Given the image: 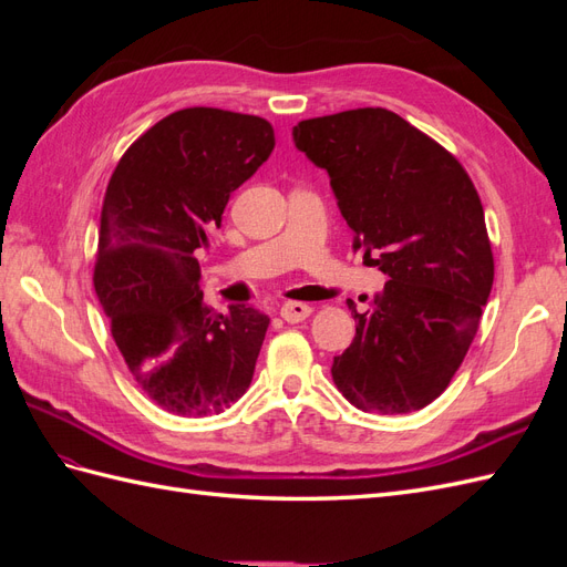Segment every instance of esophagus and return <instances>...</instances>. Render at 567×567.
Instances as JSON below:
<instances>
[{"mask_svg": "<svg viewBox=\"0 0 567 567\" xmlns=\"http://www.w3.org/2000/svg\"><path fill=\"white\" fill-rule=\"evenodd\" d=\"M310 312H312V307L305 305V302H284L281 305V317L288 323H298V321L310 317Z\"/></svg>", "mask_w": 567, "mask_h": 567, "instance_id": "obj_1", "label": "esophagus"}]
</instances>
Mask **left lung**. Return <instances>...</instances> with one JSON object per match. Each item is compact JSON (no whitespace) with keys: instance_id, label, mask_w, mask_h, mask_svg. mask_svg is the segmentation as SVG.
<instances>
[{"instance_id":"8db88e82","label":"left lung","mask_w":567,"mask_h":567,"mask_svg":"<svg viewBox=\"0 0 567 567\" xmlns=\"http://www.w3.org/2000/svg\"><path fill=\"white\" fill-rule=\"evenodd\" d=\"M293 144L331 179L352 248L388 274L333 383L369 414L437 400L475 338L494 260L483 203L461 163L385 109L302 120Z\"/></svg>"}]
</instances>
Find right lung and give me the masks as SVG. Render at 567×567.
Listing matches in <instances>:
<instances>
[{"label": "right lung", "mask_w": 567, "mask_h": 567, "mask_svg": "<svg viewBox=\"0 0 567 567\" xmlns=\"http://www.w3.org/2000/svg\"><path fill=\"white\" fill-rule=\"evenodd\" d=\"M271 151L262 117L184 109L142 134L109 182L96 298L136 383L173 414H219L252 381L269 317L205 305L196 257Z\"/></svg>", "instance_id": "right-lung-1"}]
</instances>
